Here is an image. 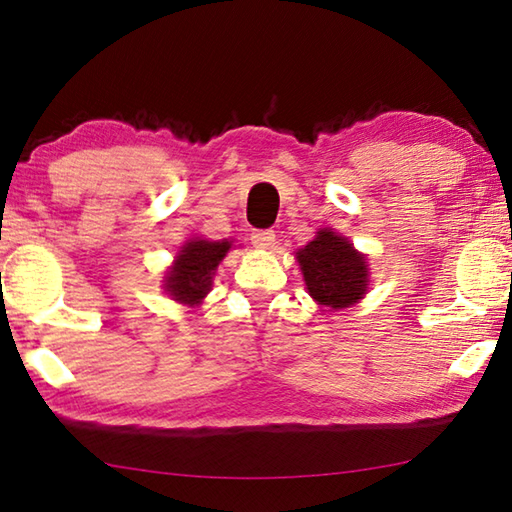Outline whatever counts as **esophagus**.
I'll return each instance as SVG.
<instances>
[{"mask_svg":"<svg viewBox=\"0 0 512 512\" xmlns=\"http://www.w3.org/2000/svg\"><path fill=\"white\" fill-rule=\"evenodd\" d=\"M250 242H253L255 248H273L275 246V231H253L250 235Z\"/></svg>","mask_w":512,"mask_h":512,"instance_id":"34e87169","label":"esophagus"}]
</instances>
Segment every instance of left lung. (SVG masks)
Segmentation results:
<instances>
[{
    "mask_svg": "<svg viewBox=\"0 0 512 512\" xmlns=\"http://www.w3.org/2000/svg\"><path fill=\"white\" fill-rule=\"evenodd\" d=\"M297 262L310 297L319 306L343 310L365 297L369 281L365 255L332 228H321L312 242L299 248Z\"/></svg>",
    "mask_w": 512,
    "mask_h": 512,
    "instance_id": "8db88e82",
    "label": "left lung"
}]
</instances>
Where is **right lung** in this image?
<instances>
[{"instance_id":"1","label":"right lung","mask_w":512,"mask_h":512,"mask_svg":"<svg viewBox=\"0 0 512 512\" xmlns=\"http://www.w3.org/2000/svg\"><path fill=\"white\" fill-rule=\"evenodd\" d=\"M231 242H209V239L193 237L180 248L165 275V292L184 306H198L209 295L213 286L215 268L231 250Z\"/></svg>"}]
</instances>
